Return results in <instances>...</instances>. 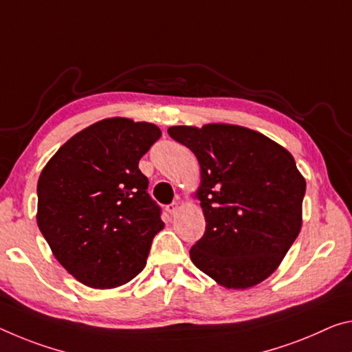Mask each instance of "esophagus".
Masks as SVG:
<instances>
[{"instance_id": "1", "label": "esophagus", "mask_w": 352, "mask_h": 352, "mask_svg": "<svg viewBox=\"0 0 352 352\" xmlns=\"http://www.w3.org/2000/svg\"><path fill=\"white\" fill-rule=\"evenodd\" d=\"M166 210H167V213H169V214H175L177 210H178V204L177 202H172L170 205L166 206Z\"/></svg>"}]
</instances>
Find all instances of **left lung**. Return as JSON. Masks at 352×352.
I'll list each match as a JSON object with an SVG mask.
<instances>
[{
	"label": "left lung",
	"mask_w": 352,
	"mask_h": 352,
	"mask_svg": "<svg viewBox=\"0 0 352 352\" xmlns=\"http://www.w3.org/2000/svg\"><path fill=\"white\" fill-rule=\"evenodd\" d=\"M167 133L200 164L196 196L206 226L189 250L192 263L226 288L263 282L302 226L305 180L292 153L238 125H183Z\"/></svg>",
	"instance_id": "obj_1"
}]
</instances>
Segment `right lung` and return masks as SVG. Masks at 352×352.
I'll return each instance as SVG.
<instances>
[{
  "mask_svg": "<svg viewBox=\"0 0 352 352\" xmlns=\"http://www.w3.org/2000/svg\"><path fill=\"white\" fill-rule=\"evenodd\" d=\"M160 136L147 122L100 120L70 138L38 177L37 226L86 287H120L146 266L164 222L139 160Z\"/></svg>",
  "mask_w": 352,
  "mask_h": 352,
  "instance_id": "1",
  "label": "right lung"
}]
</instances>
